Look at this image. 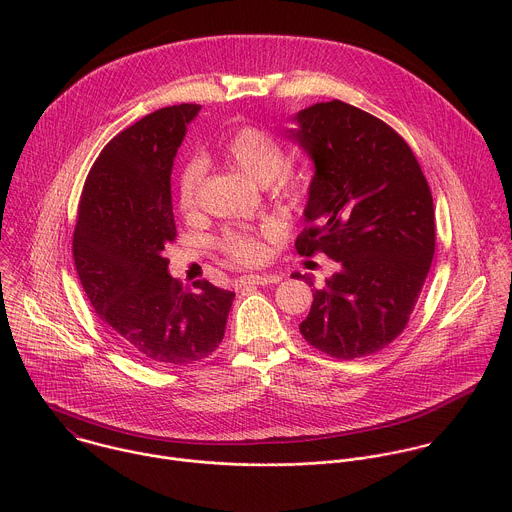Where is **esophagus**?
<instances>
[{"label":"esophagus","mask_w":512,"mask_h":512,"mask_svg":"<svg viewBox=\"0 0 512 512\" xmlns=\"http://www.w3.org/2000/svg\"><path fill=\"white\" fill-rule=\"evenodd\" d=\"M281 279V275L277 273H269V275H243L235 281L237 289H243V287H255V285H269V283H277Z\"/></svg>","instance_id":"obj_1"}]
</instances>
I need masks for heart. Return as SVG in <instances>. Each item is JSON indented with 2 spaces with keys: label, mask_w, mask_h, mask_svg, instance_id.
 <instances>
[{
  "label": "heart",
  "mask_w": 512,
  "mask_h": 512,
  "mask_svg": "<svg viewBox=\"0 0 512 512\" xmlns=\"http://www.w3.org/2000/svg\"><path fill=\"white\" fill-rule=\"evenodd\" d=\"M223 156L245 176L261 186L273 184L275 196L291 206H298L308 196V184L302 176L285 170L289 164L285 145L265 129L241 127L223 145ZM204 164L190 160L182 166L176 180V204L190 216L200 206V188L204 182ZM225 253L243 265H257L265 259L267 247L261 235L251 231H233L223 239Z\"/></svg>",
  "instance_id": "1"
}]
</instances>
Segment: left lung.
Returning <instances> with one entry per match:
<instances>
[{
	"label": "left lung",
	"mask_w": 512,
	"mask_h": 512,
	"mask_svg": "<svg viewBox=\"0 0 512 512\" xmlns=\"http://www.w3.org/2000/svg\"><path fill=\"white\" fill-rule=\"evenodd\" d=\"M294 121L289 137L314 162L296 249L338 263L300 332L334 358L369 356L403 332L417 304L435 251L433 198L405 139L375 115L334 99Z\"/></svg>",
	"instance_id": "1"
}]
</instances>
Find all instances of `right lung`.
Returning a JSON list of instances; mask_svg holds the SVG:
<instances>
[{
  "label": "right lung",
  "mask_w": 512,
  "mask_h": 512,
  "mask_svg": "<svg viewBox=\"0 0 512 512\" xmlns=\"http://www.w3.org/2000/svg\"><path fill=\"white\" fill-rule=\"evenodd\" d=\"M200 105L145 115L95 160L72 239L85 294L113 336L154 367H186L223 342L233 291L210 281L184 289L164 249L176 239L172 166Z\"/></svg>",
  "instance_id": "1"
}]
</instances>
